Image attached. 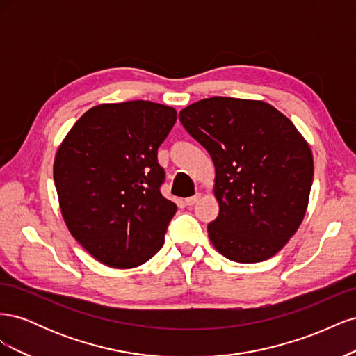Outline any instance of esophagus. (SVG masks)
Returning <instances> with one entry per match:
<instances>
[{"label":"esophagus","instance_id":"obj_1","mask_svg":"<svg viewBox=\"0 0 356 356\" xmlns=\"http://www.w3.org/2000/svg\"><path fill=\"white\" fill-rule=\"evenodd\" d=\"M200 197H202V193H196L195 196L186 199V204H187V207H193V204H195Z\"/></svg>","mask_w":356,"mask_h":356}]
</instances>
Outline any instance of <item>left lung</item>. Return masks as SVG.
<instances>
[{
	"label": "left lung",
	"mask_w": 356,
	"mask_h": 356,
	"mask_svg": "<svg viewBox=\"0 0 356 356\" xmlns=\"http://www.w3.org/2000/svg\"><path fill=\"white\" fill-rule=\"evenodd\" d=\"M186 131L211 154L220 213L212 245L238 263H260L282 250L305 218L314 157L281 111L263 101L202 99L179 113Z\"/></svg>",
	"instance_id": "obj_1"
}]
</instances>
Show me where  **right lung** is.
Masks as SVG:
<instances>
[{
  "instance_id": "add662e5",
  "label": "right lung",
  "mask_w": 356,
  "mask_h": 356,
  "mask_svg": "<svg viewBox=\"0 0 356 356\" xmlns=\"http://www.w3.org/2000/svg\"><path fill=\"white\" fill-rule=\"evenodd\" d=\"M177 111L149 101L102 104L86 111L60 144L53 178L71 234L115 268L148 261L165 242L177 204L160 193L157 149Z\"/></svg>"
}]
</instances>
